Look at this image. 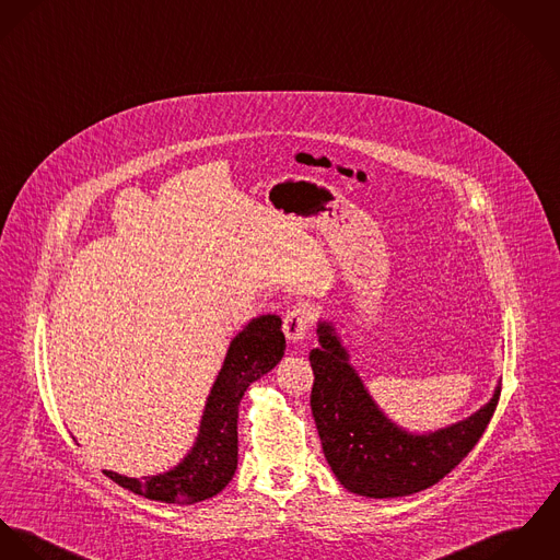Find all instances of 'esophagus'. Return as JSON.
<instances>
[{
	"label": "esophagus",
	"instance_id": "obj_1",
	"mask_svg": "<svg viewBox=\"0 0 560 560\" xmlns=\"http://www.w3.org/2000/svg\"><path fill=\"white\" fill-rule=\"evenodd\" d=\"M310 319V313L305 310L288 311V315L283 317V332L292 346L303 343L307 339Z\"/></svg>",
	"mask_w": 560,
	"mask_h": 560
}]
</instances>
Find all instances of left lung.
I'll return each mask as SVG.
<instances>
[{
  "label": "left lung",
  "mask_w": 560,
  "mask_h": 560,
  "mask_svg": "<svg viewBox=\"0 0 560 560\" xmlns=\"http://www.w3.org/2000/svg\"><path fill=\"white\" fill-rule=\"evenodd\" d=\"M315 335L311 412L330 470L352 494L399 498L432 488L470 453L497 410L500 384L470 417L434 432H410L375 404L335 324L319 317Z\"/></svg>",
  "instance_id": "8db88e82"
}]
</instances>
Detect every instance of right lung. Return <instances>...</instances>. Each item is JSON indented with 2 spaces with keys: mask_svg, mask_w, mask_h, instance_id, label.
<instances>
[{
  "mask_svg": "<svg viewBox=\"0 0 560 560\" xmlns=\"http://www.w3.org/2000/svg\"><path fill=\"white\" fill-rule=\"evenodd\" d=\"M283 350L281 317H253L228 348L187 455L174 468L143 479L114 470H105V475L132 494L170 504H192L217 497L238 468L241 399L255 380L275 370L283 359Z\"/></svg>",
  "mask_w": 560,
  "mask_h": 560,
  "instance_id": "add662e5",
  "label": "right lung"
}]
</instances>
